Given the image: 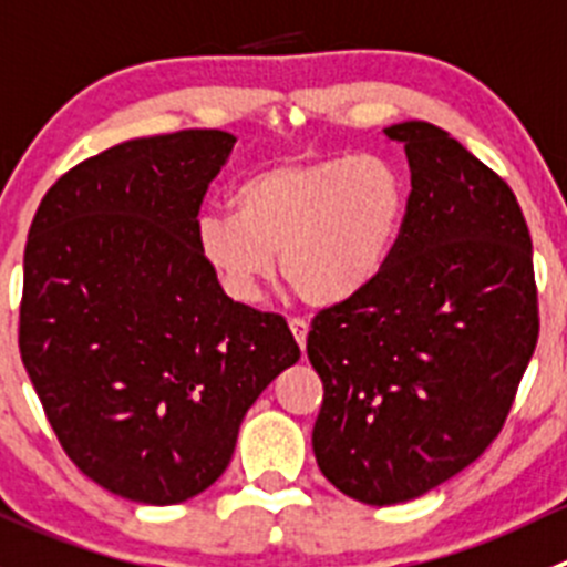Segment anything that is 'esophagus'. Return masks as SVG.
<instances>
[{
	"mask_svg": "<svg viewBox=\"0 0 567 567\" xmlns=\"http://www.w3.org/2000/svg\"><path fill=\"white\" fill-rule=\"evenodd\" d=\"M288 327H290V332H293V338H296V343H299V349L305 351V346H307V332H310V323H307V318H290L288 321Z\"/></svg>",
	"mask_w": 567,
	"mask_h": 567,
	"instance_id": "obj_1",
	"label": "esophagus"
}]
</instances>
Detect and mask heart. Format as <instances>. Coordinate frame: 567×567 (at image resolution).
Listing matches in <instances>:
<instances>
[{"label": "heart", "mask_w": 567, "mask_h": 567, "mask_svg": "<svg viewBox=\"0 0 567 567\" xmlns=\"http://www.w3.org/2000/svg\"><path fill=\"white\" fill-rule=\"evenodd\" d=\"M410 205L399 163L379 152L282 157L246 174L233 210L202 213L196 246L221 288L251 305L277 271L310 305L360 293L393 257Z\"/></svg>", "instance_id": "b5f03b06"}]
</instances>
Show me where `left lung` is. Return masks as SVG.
Instances as JSON below:
<instances>
[{
    "label": "left lung",
    "mask_w": 567,
    "mask_h": 567,
    "mask_svg": "<svg viewBox=\"0 0 567 567\" xmlns=\"http://www.w3.org/2000/svg\"><path fill=\"white\" fill-rule=\"evenodd\" d=\"M384 135L404 144L412 174L401 238L384 271L318 310L307 334L323 382L318 468L373 507L482 457L540 334L529 227L509 185L435 124Z\"/></svg>",
    "instance_id": "obj_1"
}]
</instances>
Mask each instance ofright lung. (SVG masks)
I'll list each match as a JSON object with an SVG mask.
<instances>
[{"label": "right lung", "mask_w": 567, "mask_h": 567, "mask_svg": "<svg viewBox=\"0 0 567 567\" xmlns=\"http://www.w3.org/2000/svg\"><path fill=\"white\" fill-rule=\"evenodd\" d=\"M221 130L135 137L65 172L24 249L19 351L60 446L104 491L179 504L299 360L279 312L233 301L196 246Z\"/></svg>", "instance_id": "1"}]
</instances>
